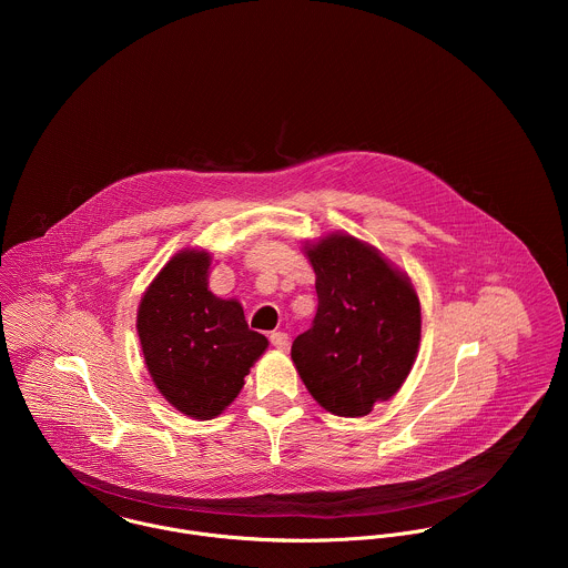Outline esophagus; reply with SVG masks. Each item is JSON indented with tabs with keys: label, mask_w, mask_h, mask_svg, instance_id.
<instances>
[{
	"label": "esophagus",
	"mask_w": 568,
	"mask_h": 568,
	"mask_svg": "<svg viewBox=\"0 0 568 568\" xmlns=\"http://www.w3.org/2000/svg\"><path fill=\"white\" fill-rule=\"evenodd\" d=\"M268 338H271L273 347H275V349H280V352H286V349H288V345H291V338H288V334H286V332H273Z\"/></svg>",
	"instance_id": "34e87169"
}]
</instances>
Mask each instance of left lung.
<instances>
[{"label": "left lung", "instance_id": "1", "mask_svg": "<svg viewBox=\"0 0 568 568\" xmlns=\"http://www.w3.org/2000/svg\"><path fill=\"white\" fill-rule=\"evenodd\" d=\"M304 253L317 275L313 327L291 358L308 394L341 417H363L398 394L422 336L417 291L376 246L332 232Z\"/></svg>", "mask_w": 568, "mask_h": 568}]
</instances>
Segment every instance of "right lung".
Returning a JSON list of instances; mask_svg holds the SVG:
<instances>
[{"label": "right lung", "instance_id": "1", "mask_svg": "<svg viewBox=\"0 0 568 568\" xmlns=\"http://www.w3.org/2000/svg\"><path fill=\"white\" fill-rule=\"evenodd\" d=\"M212 255L199 246L174 253L144 291L138 336L146 369L163 398L194 419L219 417L268 341L248 329L239 300L207 286Z\"/></svg>", "mask_w": 568, "mask_h": 568}]
</instances>
